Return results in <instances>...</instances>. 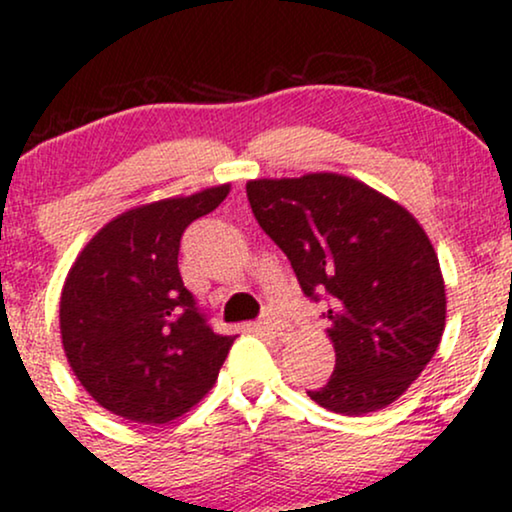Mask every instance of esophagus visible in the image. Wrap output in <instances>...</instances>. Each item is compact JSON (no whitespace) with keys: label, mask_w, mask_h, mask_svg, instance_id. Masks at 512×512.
Returning <instances> with one entry per match:
<instances>
[{"label":"esophagus","mask_w":512,"mask_h":512,"mask_svg":"<svg viewBox=\"0 0 512 512\" xmlns=\"http://www.w3.org/2000/svg\"><path fill=\"white\" fill-rule=\"evenodd\" d=\"M255 327L264 334H272V337H284L286 334V325L281 320H276V317H262Z\"/></svg>","instance_id":"esophagus-1"}]
</instances>
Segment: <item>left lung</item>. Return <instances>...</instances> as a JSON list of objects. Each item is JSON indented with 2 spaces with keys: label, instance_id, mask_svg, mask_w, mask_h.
<instances>
[{
  "label": "left lung",
  "instance_id": "8db88e82",
  "mask_svg": "<svg viewBox=\"0 0 512 512\" xmlns=\"http://www.w3.org/2000/svg\"><path fill=\"white\" fill-rule=\"evenodd\" d=\"M245 190L305 296L330 301L337 363L308 397L344 416L385 409L419 378L445 330V281L421 223L339 173L250 180Z\"/></svg>",
  "mask_w": 512,
  "mask_h": 512
}]
</instances>
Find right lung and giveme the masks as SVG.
Listing matches in <instances>:
<instances>
[{
	"mask_svg": "<svg viewBox=\"0 0 512 512\" xmlns=\"http://www.w3.org/2000/svg\"><path fill=\"white\" fill-rule=\"evenodd\" d=\"M231 185L142 204L86 243L60 298L62 346L76 380L137 424H168L214 387L236 337L207 325L178 269L180 238Z\"/></svg>",
	"mask_w": 512,
	"mask_h": 512,
	"instance_id": "right-lung-1",
	"label": "right lung"
}]
</instances>
